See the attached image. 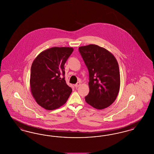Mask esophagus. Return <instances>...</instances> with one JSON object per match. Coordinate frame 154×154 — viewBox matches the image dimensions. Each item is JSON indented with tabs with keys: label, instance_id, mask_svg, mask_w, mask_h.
I'll return each mask as SVG.
<instances>
[{
	"label": "esophagus",
	"instance_id": "1",
	"mask_svg": "<svg viewBox=\"0 0 154 154\" xmlns=\"http://www.w3.org/2000/svg\"><path fill=\"white\" fill-rule=\"evenodd\" d=\"M80 82H77V83L75 84V85H74V86H75V88H77L78 87H80Z\"/></svg>",
	"mask_w": 154,
	"mask_h": 154
}]
</instances>
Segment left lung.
<instances>
[{
  "label": "left lung",
  "instance_id": "1",
  "mask_svg": "<svg viewBox=\"0 0 154 154\" xmlns=\"http://www.w3.org/2000/svg\"><path fill=\"white\" fill-rule=\"evenodd\" d=\"M89 72V92L86 102L96 109L108 107L115 101L120 87L117 60L105 48L89 44L79 48Z\"/></svg>",
  "mask_w": 154,
  "mask_h": 154
}]
</instances>
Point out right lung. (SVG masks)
<instances>
[{
	"label": "right lung",
	"instance_id": "add662e5",
	"mask_svg": "<svg viewBox=\"0 0 154 154\" xmlns=\"http://www.w3.org/2000/svg\"><path fill=\"white\" fill-rule=\"evenodd\" d=\"M71 47H52L42 52L32 63L30 85L36 102L46 110L63 105L72 92L66 84L64 66Z\"/></svg>",
	"mask_w": 154,
	"mask_h": 154
}]
</instances>
